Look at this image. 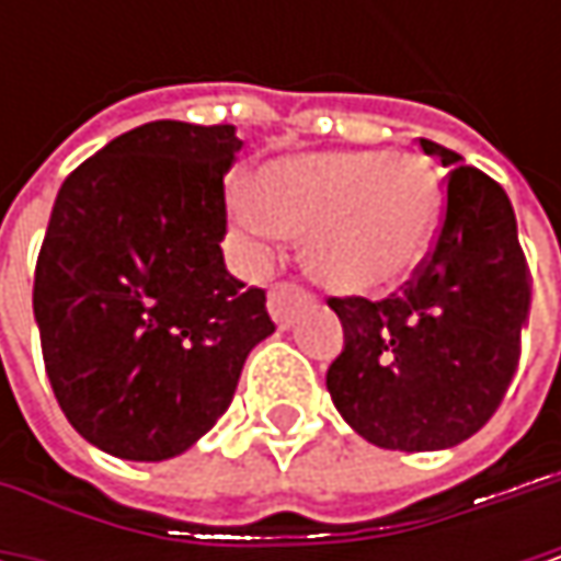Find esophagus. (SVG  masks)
Here are the masks:
<instances>
[{"label":"esophagus","mask_w":561,"mask_h":561,"mask_svg":"<svg viewBox=\"0 0 561 561\" xmlns=\"http://www.w3.org/2000/svg\"><path fill=\"white\" fill-rule=\"evenodd\" d=\"M308 301H311V295L301 285H295V282H276L270 288V314L276 318L279 328H288L291 318H295V311L301 305H308Z\"/></svg>","instance_id":"obj_1"}]
</instances>
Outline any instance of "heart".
<instances>
[{"mask_svg": "<svg viewBox=\"0 0 561 561\" xmlns=\"http://www.w3.org/2000/svg\"><path fill=\"white\" fill-rule=\"evenodd\" d=\"M442 210L435 169L412 152H321L282 159L260 194L237 187L233 224L256 243L308 233L311 276L347 295L405 279L432 247Z\"/></svg>", "mask_w": 561, "mask_h": 561, "instance_id": "obj_1", "label": "heart"}]
</instances>
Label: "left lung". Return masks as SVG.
<instances>
[{
	"label": "left lung",
	"instance_id": "1",
	"mask_svg": "<svg viewBox=\"0 0 561 561\" xmlns=\"http://www.w3.org/2000/svg\"><path fill=\"white\" fill-rule=\"evenodd\" d=\"M419 146L448 169L425 260L380 301L328 298L344 324L328 392L357 435L392 451L451 448L497 412L529 311V270L504 187L438 142Z\"/></svg>",
	"mask_w": 561,
	"mask_h": 561
}]
</instances>
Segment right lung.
<instances>
[{"instance_id": "1", "label": "right lung", "mask_w": 561, "mask_h": 561, "mask_svg": "<svg viewBox=\"0 0 561 561\" xmlns=\"http://www.w3.org/2000/svg\"><path fill=\"white\" fill-rule=\"evenodd\" d=\"M233 126L156 119L57 191L35 266L45 370L67 422L106 455L165 461L227 412L276 331L263 288L224 266Z\"/></svg>"}]
</instances>
